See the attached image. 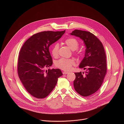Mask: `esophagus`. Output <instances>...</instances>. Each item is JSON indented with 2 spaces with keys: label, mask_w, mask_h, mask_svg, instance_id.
<instances>
[{
  "label": "esophagus",
  "mask_w": 124,
  "mask_h": 124,
  "mask_svg": "<svg viewBox=\"0 0 124 124\" xmlns=\"http://www.w3.org/2000/svg\"><path fill=\"white\" fill-rule=\"evenodd\" d=\"M68 71H63V74H67V73H68Z\"/></svg>",
  "instance_id": "obj_1"
}]
</instances>
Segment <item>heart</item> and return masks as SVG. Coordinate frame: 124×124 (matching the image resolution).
Wrapping results in <instances>:
<instances>
[{"instance_id": "b5f03b06", "label": "heart", "mask_w": 124, "mask_h": 124, "mask_svg": "<svg viewBox=\"0 0 124 124\" xmlns=\"http://www.w3.org/2000/svg\"><path fill=\"white\" fill-rule=\"evenodd\" d=\"M64 43L72 51H74L75 54L78 55L80 53L79 51L76 50L79 47V43L76 39L72 37L68 38L65 39ZM59 48V45L57 43H55L52 47L51 53L54 58H56L58 56ZM75 65V62L73 60L65 58H61L55 62L56 66L63 70H69Z\"/></svg>"}]
</instances>
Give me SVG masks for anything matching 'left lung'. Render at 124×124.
Segmentation results:
<instances>
[{
  "label": "left lung",
  "mask_w": 124,
  "mask_h": 124,
  "mask_svg": "<svg viewBox=\"0 0 124 124\" xmlns=\"http://www.w3.org/2000/svg\"><path fill=\"white\" fill-rule=\"evenodd\" d=\"M71 35L79 37L86 46L85 56L79 67L84 68L85 74L82 71L74 73V88L83 96H90L96 92L101 86L107 71L106 55L101 41L89 31L75 30Z\"/></svg>",
  "instance_id": "8db88e82"
}]
</instances>
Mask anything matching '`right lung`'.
Returning <instances> with one entry per match:
<instances>
[{"label":"right lung","instance_id":"obj_1","mask_svg":"<svg viewBox=\"0 0 124 124\" xmlns=\"http://www.w3.org/2000/svg\"><path fill=\"white\" fill-rule=\"evenodd\" d=\"M45 31L28 39L21 47L18 59L19 78L26 91L33 97H47L55 87L58 78L62 75L59 69H48L53 64L49 47L65 33Z\"/></svg>","mask_w":124,"mask_h":124}]
</instances>
